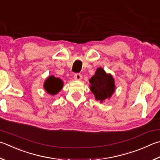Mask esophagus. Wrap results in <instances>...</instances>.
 Here are the masks:
<instances>
[{"instance_id": "esophagus-1", "label": "esophagus", "mask_w": 160, "mask_h": 160, "mask_svg": "<svg viewBox=\"0 0 160 160\" xmlns=\"http://www.w3.org/2000/svg\"><path fill=\"white\" fill-rule=\"evenodd\" d=\"M74 79L76 80H80L82 79V75L80 73H75L74 75Z\"/></svg>"}]
</instances>
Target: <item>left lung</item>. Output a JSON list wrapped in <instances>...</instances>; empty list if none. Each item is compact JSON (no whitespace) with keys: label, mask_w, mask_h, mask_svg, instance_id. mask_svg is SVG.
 <instances>
[{"label":"left lung","mask_w":160,"mask_h":160,"mask_svg":"<svg viewBox=\"0 0 160 160\" xmlns=\"http://www.w3.org/2000/svg\"><path fill=\"white\" fill-rule=\"evenodd\" d=\"M90 90L95 99L102 103L111 97L115 90V81L110 74H107L102 68H98L95 74L89 79Z\"/></svg>","instance_id":"obj_1"}]
</instances>
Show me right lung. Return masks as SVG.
I'll return each mask as SVG.
<instances>
[{
    "label": "right lung",
    "mask_w": 160,
    "mask_h": 160,
    "mask_svg": "<svg viewBox=\"0 0 160 160\" xmlns=\"http://www.w3.org/2000/svg\"><path fill=\"white\" fill-rule=\"evenodd\" d=\"M63 81L58 78L51 75L46 79L44 83V88L48 94H57L63 88Z\"/></svg>",
    "instance_id": "right-lung-1"
}]
</instances>
